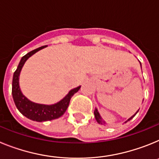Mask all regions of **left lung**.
Instances as JSON below:
<instances>
[{
  "label": "left lung",
  "mask_w": 159,
  "mask_h": 159,
  "mask_svg": "<svg viewBox=\"0 0 159 159\" xmlns=\"http://www.w3.org/2000/svg\"><path fill=\"white\" fill-rule=\"evenodd\" d=\"M138 111H137V112H138ZM137 112H136V113L134 114V116H131V117H130V119H129L128 120H127V121H129V120H130V119H131L132 118H134V116H135L136 114H137ZM94 114H95V119H96V121L98 122V123H101V124H102V119H101L100 116H99V112H98V111H97V109H95V111H94Z\"/></svg>",
  "instance_id": "1"
}]
</instances>
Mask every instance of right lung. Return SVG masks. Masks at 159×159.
<instances>
[{
  "label": "right lung",
  "mask_w": 159,
  "mask_h": 159,
  "mask_svg": "<svg viewBox=\"0 0 159 159\" xmlns=\"http://www.w3.org/2000/svg\"><path fill=\"white\" fill-rule=\"evenodd\" d=\"M45 46L38 48L32 51L29 52L26 55H25L20 61L18 67L13 74L12 78V94L13 98L15 105L19 110V111L27 117L28 119L36 122H43L48 120H52L60 118L64 114L67 110V107L69 105L70 99L73 95L78 92L80 86L76 88L71 90L69 93L67 94L64 99L59 102L53 105H43L35 103L29 99L21 93L19 87V75L20 72L22 67L25 61L32 55L36 53L40 49L43 48Z\"/></svg>",
  "instance_id": "right-lung-1"
}]
</instances>
